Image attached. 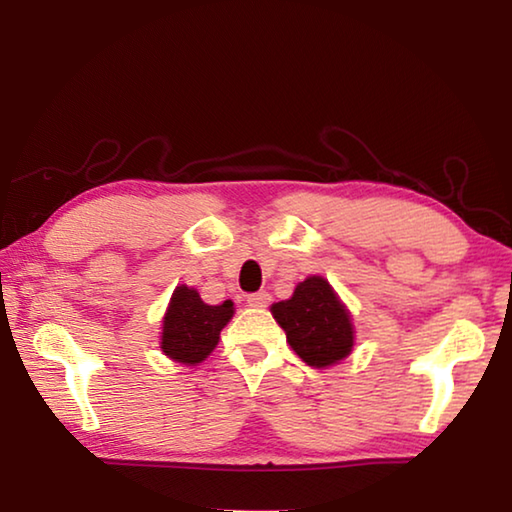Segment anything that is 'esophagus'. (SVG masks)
I'll return each instance as SVG.
<instances>
[{
    "label": "esophagus",
    "mask_w": 512,
    "mask_h": 512,
    "mask_svg": "<svg viewBox=\"0 0 512 512\" xmlns=\"http://www.w3.org/2000/svg\"><path fill=\"white\" fill-rule=\"evenodd\" d=\"M268 302H271V293H268V291H257V293H250V296H248L250 307L264 309V307H268Z\"/></svg>",
    "instance_id": "obj_1"
}]
</instances>
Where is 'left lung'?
<instances>
[{
  "label": "left lung",
  "mask_w": 512,
  "mask_h": 512,
  "mask_svg": "<svg viewBox=\"0 0 512 512\" xmlns=\"http://www.w3.org/2000/svg\"><path fill=\"white\" fill-rule=\"evenodd\" d=\"M271 314L287 332L289 345L307 366H334L352 352L354 327L350 311L325 277H307L289 300L275 302Z\"/></svg>",
  "instance_id": "1"
}]
</instances>
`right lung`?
<instances>
[{
	"mask_svg": "<svg viewBox=\"0 0 512 512\" xmlns=\"http://www.w3.org/2000/svg\"><path fill=\"white\" fill-rule=\"evenodd\" d=\"M232 314H235L232 300H225L221 305H205L196 289L180 284L173 291L162 320V352L185 366H196L210 357L219 343L221 329L230 323Z\"/></svg>",
	"mask_w": 512,
	"mask_h": 512,
	"instance_id": "1",
	"label": "right lung"
}]
</instances>
